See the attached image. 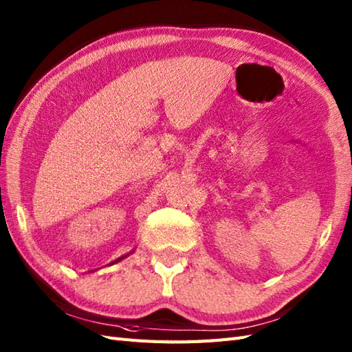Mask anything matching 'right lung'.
Returning a JSON list of instances; mask_svg holds the SVG:
<instances>
[{
    "mask_svg": "<svg viewBox=\"0 0 352 352\" xmlns=\"http://www.w3.org/2000/svg\"><path fill=\"white\" fill-rule=\"evenodd\" d=\"M124 257H126V256H124ZM124 257H121V258H124ZM121 258H118V260H121ZM118 260H116V261H118Z\"/></svg>",
    "mask_w": 352,
    "mask_h": 352,
    "instance_id": "obj_1",
    "label": "right lung"
}]
</instances>
